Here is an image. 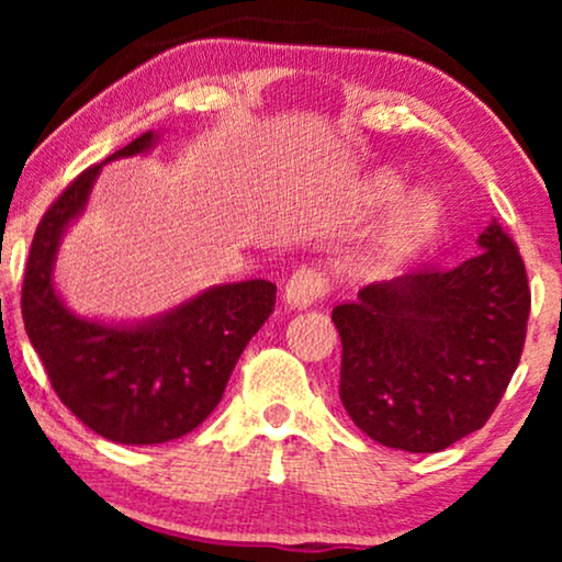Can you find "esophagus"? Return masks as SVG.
I'll return each instance as SVG.
<instances>
[{"mask_svg":"<svg viewBox=\"0 0 562 562\" xmlns=\"http://www.w3.org/2000/svg\"><path fill=\"white\" fill-rule=\"evenodd\" d=\"M325 291L327 279L317 271V268H299L286 283L283 299H286V304L294 306V310H302V306H310L317 302V299L325 296Z\"/></svg>","mask_w":562,"mask_h":562,"instance_id":"esophagus-1","label":"esophagus"}]
</instances>
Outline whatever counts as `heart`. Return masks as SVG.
Masks as SVG:
<instances>
[{
  "instance_id": "heart-1",
  "label": "heart",
  "mask_w": 562,
  "mask_h": 562,
  "mask_svg": "<svg viewBox=\"0 0 562 562\" xmlns=\"http://www.w3.org/2000/svg\"><path fill=\"white\" fill-rule=\"evenodd\" d=\"M404 183L398 176L381 171L366 183L363 199L371 210L386 206L402 196ZM437 204L427 194H412L389 214L371 245L358 256V268L366 276H386L414 256L437 225Z\"/></svg>"
}]
</instances>
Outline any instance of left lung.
Returning a JSON list of instances; mask_svg holds the SVG:
<instances>
[{"mask_svg":"<svg viewBox=\"0 0 562 562\" xmlns=\"http://www.w3.org/2000/svg\"><path fill=\"white\" fill-rule=\"evenodd\" d=\"M481 252L368 283L333 322L342 340L340 402L386 448L440 452L486 425L521 348L529 304L525 260L494 220Z\"/></svg>","mask_w":562,"mask_h":562,"instance_id":"obj_1","label":"left lung"}]
</instances>
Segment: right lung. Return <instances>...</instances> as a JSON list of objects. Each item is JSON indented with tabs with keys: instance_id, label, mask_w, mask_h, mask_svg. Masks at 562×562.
Masks as SVG:
<instances>
[{
	"instance_id": "obj_1",
	"label": "right lung",
	"mask_w": 562,
	"mask_h": 562,
	"mask_svg": "<svg viewBox=\"0 0 562 562\" xmlns=\"http://www.w3.org/2000/svg\"><path fill=\"white\" fill-rule=\"evenodd\" d=\"M153 140L143 133L104 164L137 156ZM104 164L76 176L43 214L22 281V319L53 391L83 425L122 445L171 442L220 404L237 358L273 312L276 286L263 279L212 286L135 327L68 312L53 289V263Z\"/></svg>"
}]
</instances>
